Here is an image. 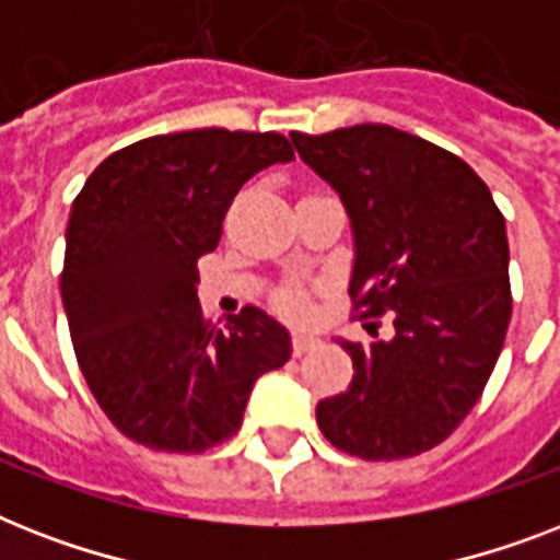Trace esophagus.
Masks as SVG:
<instances>
[{
	"instance_id": "34e87169",
	"label": "esophagus",
	"mask_w": 560,
	"mask_h": 560,
	"mask_svg": "<svg viewBox=\"0 0 560 560\" xmlns=\"http://www.w3.org/2000/svg\"><path fill=\"white\" fill-rule=\"evenodd\" d=\"M311 349H316L314 337H307V334H293V354H296V358L307 354Z\"/></svg>"
}]
</instances>
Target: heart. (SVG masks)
Segmentation results:
<instances>
[{
    "instance_id": "obj_1",
    "label": "heart",
    "mask_w": 560,
    "mask_h": 560,
    "mask_svg": "<svg viewBox=\"0 0 560 560\" xmlns=\"http://www.w3.org/2000/svg\"><path fill=\"white\" fill-rule=\"evenodd\" d=\"M279 305L284 314L290 316H305L307 314V296L302 293V290L296 288H288V290H281V296H279Z\"/></svg>"
}]
</instances>
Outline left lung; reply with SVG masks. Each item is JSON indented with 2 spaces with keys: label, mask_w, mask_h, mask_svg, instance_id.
<instances>
[{
  "label": "left lung",
  "mask_w": 560,
  "mask_h": 560,
  "mask_svg": "<svg viewBox=\"0 0 560 560\" xmlns=\"http://www.w3.org/2000/svg\"><path fill=\"white\" fill-rule=\"evenodd\" d=\"M354 229L351 314H389V342L340 340L349 389L316 404L334 447L404 459L442 444L486 389L512 319L503 211L468 162L389 125L290 133ZM377 337V334H374Z\"/></svg>",
  "instance_id": "left-lung-1"
}]
</instances>
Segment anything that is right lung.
<instances>
[{
    "mask_svg": "<svg viewBox=\"0 0 560 560\" xmlns=\"http://www.w3.org/2000/svg\"><path fill=\"white\" fill-rule=\"evenodd\" d=\"M290 160L272 130L151 136L109 153L74 197L60 296L78 366L130 442L165 453L226 442L253 383L290 360L288 331L261 307L218 328L194 290L241 186Z\"/></svg>",
    "mask_w": 560,
    "mask_h": 560,
    "instance_id": "1",
    "label": "right lung"
}]
</instances>
